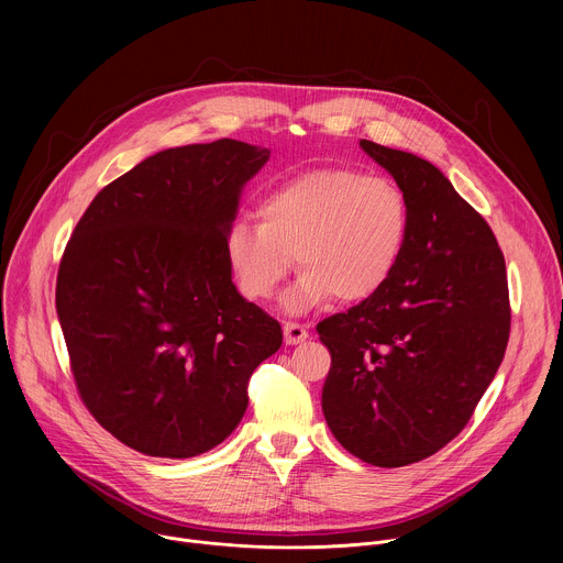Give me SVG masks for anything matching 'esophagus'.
Here are the masks:
<instances>
[{
  "instance_id": "obj_1",
  "label": "esophagus",
  "mask_w": 563,
  "mask_h": 563,
  "mask_svg": "<svg viewBox=\"0 0 563 563\" xmlns=\"http://www.w3.org/2000/svg\"><path fill=\"white\" fill-rule=\"evenodd\" d=\"M283 334H285V343L287 345H298V343L309 339V332L302 325H298V323H285L283 325Z\"/></svg>"
}]
</instances>
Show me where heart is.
<instances>
[{
	"label": "heart",
	"mask_w": 563,
	"mask_h": 563,
	"mask_svg": "<svg viewBox=\"0 0 563 563\" xmlns=\"http://www.w3.org/2000/svg\"><path fill=\"white\" fill-rule=\"evenodd\" d=\"M261 222L235 218L224 233V256L245 298L267 300L296 265L300 276L280 296L302 313L336 296L372 298L389 280L410 229L406 194L383 176L350 167H320L267 189Z\"/></svg>",
	"instance_id": "heart-1"
}]
</instances>
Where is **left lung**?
<instances>
[{
	"instance_id": "left-lung-1",
	"label": "left lung",
	"mask_w": 563,
	"mask_h": 563,
	"mask_svg": "<svg viewBox=\"0 0 563 563\" xmlns=\"http://www.w3.org/2000/svg\"><path fill=\"white\" fill-rule=\"evenodd\" d=\"M361 148L406 194L410 229L380 291L316 328L332 354L323 415L347 452L400 467L448 445L493 383L510 336L508 278L493 229L432 163Z\"/></svg>"
}]
</instances>
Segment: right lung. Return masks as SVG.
<instances>
[{"mask_svg":"<svg viewBox=\"0 0 563 563\" xmlns=\"http://www.w3.org/2000/svg\"><path fill=\"white\" fill-rule=\"evenodd\" d=\"M267 159L231 137L157 151L107 185L68 240L55 307L79 396L142 454L189 459L222 443L252 372L283 343L224 256L240 194Z\"/></svg>","mask_w":563,"mask_h":563,"instance_id":"1","label":"right lung"}]
</instances>
